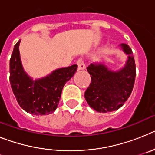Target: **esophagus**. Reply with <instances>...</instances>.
<instances>
[{"label":"esophagus","instance_id":"esophagus-1","mask_svg":"<svg viewBox=\"0 0 155 155\" xmlns=\"http://www.w3.org/2000/svg\"><path fill=\"white\" fill-rule=\"evenodd\" d=\"M77 64H78V71L84 70L86 68L85 64H84V61H82V59H79L78 61H77Z\"/></svg>","mask_w":155,"mask_h":155}]
</instances>
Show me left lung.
<instances>
[{
    "label": "left lung",
    "instance_id": "8db88e82",
    "mask_svg": "<svg viewBox=\"0 0 155 155\" xmlns=\"http://www.w3.org/2000/svg\"><path fill=\"white\" fill-rule=\"evenodd\" d=\"M120 47L127 56L125 65L121 69L113 71L103 62L93 63L87 68L91 81L84 98L90 107L98 113L117 110L132 92L136 77L133 52L125 43L120 44Z\"/></svg>",
    "mask_w": 155,
    "mask_h": 155
}]
</instances>
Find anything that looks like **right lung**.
Instances as JSON below:
<instances>
[{"label":"right lung","mask_w":155,"mask_h":155,"mask_svg":"<svg viewBox=\"0 0 155 155\" xmlns=\"http://www.w3.org/2000/svg\"><path fill=\"white\" fill-rule=\"evenodd\" d=\"M21 40L15 45L10 59V83L17 102L25 112L35 116L53 113L63 87L74 76L78 65L59 68L42 78L33 80L24 71L19 53Z\"/></svg>","instance_id":"obj_1"}]
</instances>
